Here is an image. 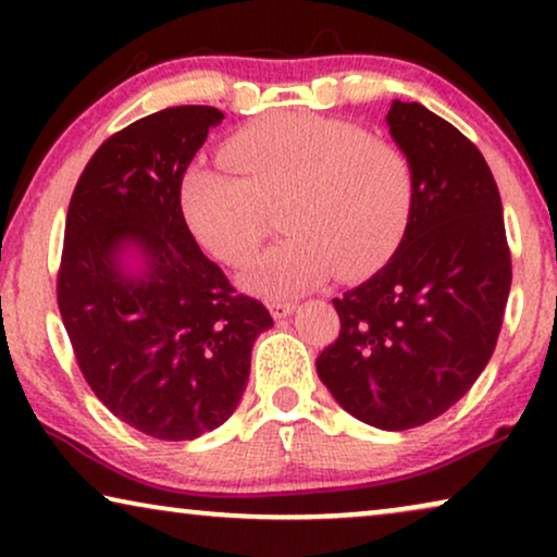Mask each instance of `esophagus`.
Segmentation results:
<instances>
[{"label":"esophagus","instance_id":"esophagus-1","mask_svg":"<svg viewBox=\"0 0 557 557\" xmlns=\"http://www.w3.org/2000/svg\"><path fill=\"white\" fill-rule=\"evenodd\" d=\"M294 309H296L294 301H273V304H271V314H273V319H286V317H292Z\"/></svg>","mask_w":557,"mask_h":557}]
</instances>
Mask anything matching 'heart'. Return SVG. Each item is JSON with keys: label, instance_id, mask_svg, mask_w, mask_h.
I'll use <instances>...</instances> for the list:
<instances>
[{"label": "heart", "instance_id": "obj_1", "mask_svg": "<svg viewBox=\"0 0 557 557\" xmlns=\"http://www.w3.org/2000/svg\"><path fill=\"white\" fill-rule=\"evenodd\" d=\"M231 172L189 166L180 202L195 238L227 265L250 261L265 208L281 205L286 235L243 276L250 292L292 299L339 276H360L395 248L413 205L406 151L357 124L311 113H271L223 144Z\"/></svg>", "mask_w": 557, "mask_h": 557}]
</instances>
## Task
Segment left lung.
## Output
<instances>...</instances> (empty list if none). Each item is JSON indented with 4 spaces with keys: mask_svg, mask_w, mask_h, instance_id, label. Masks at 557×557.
Instances as JSON below:
<instances>
[{
    "mask_svg": "<svg viewBox=\"0 0 557 557\" xmlns=\"http://www.w3.org/2000/svg\"><path fill=\"white\" fill-rule=\"evenodd\" d=\"M413 205L383 269L332 299L339 337L317 375L357 421L408 431L463 398L497 345L512 284L497 182L482 151L421 103L393 101Z\"/></svg>",
    "mask_w": 557,
    "mask_h": 557,
    "instance_id": "1",
    "label": "left lung"
}]
</instances>
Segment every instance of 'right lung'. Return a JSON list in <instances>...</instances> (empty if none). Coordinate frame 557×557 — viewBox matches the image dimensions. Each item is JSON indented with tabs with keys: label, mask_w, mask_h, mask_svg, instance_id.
Masks as SVG:
<instances>
[{
	"label": "right lung",
	"mask_w": 557,
	"mask_h": 557,
	"mask_svg": "<svg viewBox=\"0 0 557 557\" xmlns=\"http://www.w3.org/2000/svg\"><path fill=\"white\" fill-rule=\"evenodd\" d=\"M212 106H174L106 139L65 220L58 307L78 368L113 416L162 441L223 425L250 375L269 309L235 294L189 233L180 182Z\"/></svg>",
	"instance_id": "add662e5"
}]
</instances>
